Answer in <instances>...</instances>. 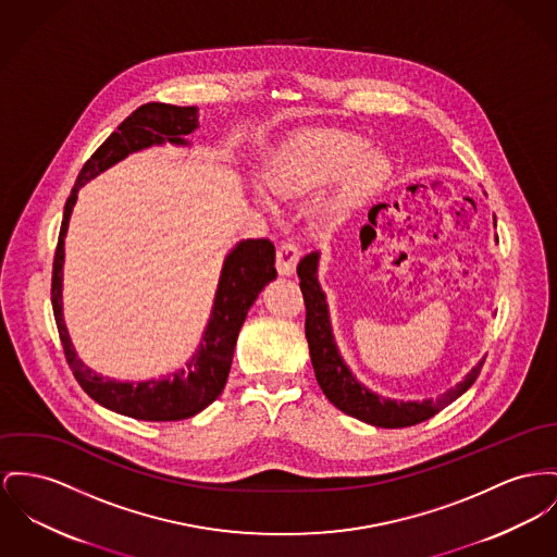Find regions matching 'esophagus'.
Masks as SVG:
<instances>
[{"mask_svg":"<svg viewBox=\"0 0 557 557\" xmlns=\"http://www.w3.org/2000/svg\"><path fill=\"white\" fill-rule=\"evenodd\" d=\"M299 256H301V251H299L296 243H292V240L281 243V247L276 249V270H278V274L292 276L296 272Z\"/></svg>","mask_w":557,"mask_h":557,"instance_id":"obj_1","label":"esophagus"}]
</instances>
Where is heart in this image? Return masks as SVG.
Masks as SVG:
<instances>
[{
    "label": "heart",
    "instance_id": "heart-1",
    "mask_svg": "<svg viewBox=\"0 0 557 557\" xmlns=\"http://www.w3.org/2000/svg\"><path fill=\"white\" fill-rule=\"evenodd\" d=\"M388 175V160L366 139L337 128H304L270 153L263 182L281 200H304L332 184L321 213L342 220L377 191Z\"/></svg>",
    "mask_w": 557,
    "mask_h": 557
}]
</instances>
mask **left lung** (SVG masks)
I'll list each match as a JSON object with an SVG mask.
<instances>
[{
    "mask_svg": "<svg viewBox=\"0 0 557 557\" xmlns=\"http://www.w3.org/2000/svg\"><path fill=\"white\" fill-rule=\"evenodd\" d=\"M496 225V220H494ZM319 260L321 253L312 251L297 263L299 289L306 304V339L310 348V359L319 386L335 408L344 413L359 418L371 426L380 429H401L433 418L445 406L456 401L462 393L471 388L482 371V361L469 371L454 388H449L442 397L424 399V401H395L382 397L361 384L350 368L344 363L339 348L335 344L334 330L330 321V306L325 292L319 285Z\"/></svg>",
    "mask_w": 557,
    "mask_h": 557,
    "instance_id": "1",
    "label": "left lung"
}]
</instances>
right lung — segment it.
Here are the masks:
<instances>
[{"instance_id":"obj_1","label":"right lung","mask_w":557,"mask_h":557,"mask_svg":"<svg viewBox=\"0 0 557 557\" xmlns=\"http://www.w3.org/2000/svg\"><path fill=\"white\" fill-rule=\"evenodd\" d=\"M196 128L198 108L146 103L131 113L82 166L74 189L65 202L59 245L52 263L54 321L65 359L74 371L77 384L99 406L149 422L186 420L211 406L222 395L234 357L236 337L247 319V312L260 296L261 289L276 278L274 245L265 238H247L236 243V247L225 256L209 323L186 368L173 371L166 377H151L146 382H117L84 366L67 332L63 319L65 236L79 187L86 186L115 162L124 160L128 153L162 144L189 146L186 137Z\"/></svg>"}]
</instances>
